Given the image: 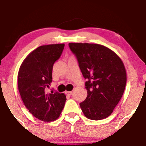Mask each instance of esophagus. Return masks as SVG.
I'll return each instance as SVG.
<instances>
[{"instance_id":"34e87169","label":"esophagus","mask_w":146,"mask_h":146,"mask_svg":"<svg viewBox=\"0 0 146 146\" xmlns=\"http://www.w3.org/2000/svg\"><path fill=\"white\" fill-rule=\"evenodd\" d=\"M65 93H66V95H72V93H73V91H66L65 92Z\"/></svg>"}]
</instances>
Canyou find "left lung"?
I'll return each instance as SVG.
<instances>
[{"label":"left lung","mask_w":146,"mask_h":146,"mask_svg":"<svg viewBox=\"0 0 146 146\" xmlns=\"http://www.w3.org/2000/svg\"><path fill=\"white\" fill-rule=\"evenodd\" d=\"M78 59L87 97L80 104L89 119L100 120L111 115L124 92L126 71L123 62L109 48L99 44L69 43Z\"/></svg>","instance_id":"obj_1"}]
</instances>
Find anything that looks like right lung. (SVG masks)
I'll use <instances>...</instances> for the list:
<instances>
[{
	"instance_id": "1",
	"label": "right lung",
	"mask_w": 146,
	"mask_h": 146,
	"mask_svg": "<svg viewBox=\"0 0 146 146\" xmlns=\"http://www.w3.org/2000/svg\"><path fill=\"white\" fill-rule=\"evenodd\" d=\"M64 44L42 45L25 58L18 74V87L26 108L43 121L57 119L66 98L64 93H48L52 82L53 64L61 56Z\"/></svg>"
}]
</instances>
